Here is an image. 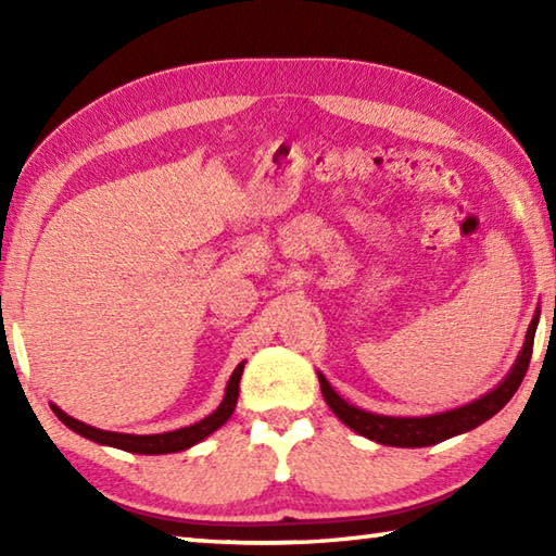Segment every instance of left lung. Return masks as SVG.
<instances>
[{"instance_id":"1","label":"left lung","mask_w":556,"mask_h":556,"mask_svg":"<svg viewBox=\"0 0 556 556\" xmlns=\"http://www.w3.org/2000/svg\"><path fill=\"white\" fill-rule=\"evenodd\" d=\"M538 321L540 316L532 318L530 328H527V338L522 345V353L517 357L515 368L510 375L497 384L493 392H488L485 397L476 400L466 404V407L451 409L444 414H434V417H382V414H370L353 407L348 404L343 397H338L333 392L331 384L326 382L324 375H318V382H321V392L328 407L333 409V414L343 425L351 427L357 434L368 437L378 444L384 446H431L439 444V441L451 439L456 434H464V431L476 429L478 425H483L485 419H491L493 414L501 412L507 402H510L513 394L520 388V382L525 378L527 368H530V357H532V345H534V331H538Z\"/></svg>"}]
</instances>
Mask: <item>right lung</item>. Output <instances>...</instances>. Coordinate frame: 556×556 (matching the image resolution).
Segmentation results:
<instances>
[{"label":"right lung","mask_w":556,"mask_h":556,"mask_svg":"<svg viewBox=\"0 0 556 556\" xmlns=\"http://www.w3.org/2000/svg\"><path fill=\"white\" fill-rule=\"evenodd\" d=\"M242 368H244V363H240L238 368H235L232 378L228 382V390H225V400L220 402L218 409H215L213 414H208V417H205V419H201L199 425L184 427V429H176V431H166V434L137 437V434H117V431H102V429L88 427V425H83V421L68 417V414L61 412L59 407H55V404H53L51 409L55 412V417H59L65 427L75 431V434L86 437L90 441H98V444L129 451V454H174V451H184L188 446L199 444L201 439L213 434L215 429H220L225 421L230 419L235 404H238Z\"/></svg>","instance_id":"add662e5"}]
</instances>
